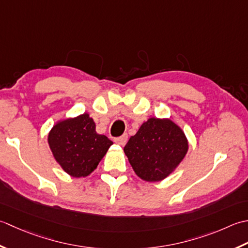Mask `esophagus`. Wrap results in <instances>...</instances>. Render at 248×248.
I'll use <instances>...</instances> for the list:
<instances>
[{
    "label": "esophagus",
    "mask_w": 248,
    "mask_h": 248,
    "mask_svg": "<svg viewBox=\"0 0 248 248\" xmlns=\"http://www.w3.org/2000/svg\"><path fill=\"white\" fill-rule=\"evenodd\" d=\"M127 140H128L127 134H123L122 136H120V137L114 138V142H117L120 145H125L126 142H127Z\"/></svg>",
    "instance_id": "obj_1"
}]
</instances>
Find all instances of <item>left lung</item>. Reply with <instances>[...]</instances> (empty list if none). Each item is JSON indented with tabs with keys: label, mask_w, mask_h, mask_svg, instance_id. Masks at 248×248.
Instances as JSON below:
<instances>
[{
	"label": "left lung",
	"mask_w": 248,
	"mask_h": 248,
	"mask_svg": "<svg viewBox=\"0 0 248 248\" xmlns=\"http://www.w3.org/2000/svg\"><path fill=\"white\" fill-rule=\"evenodd\" d=\"M188 142L171 120L151 118L131 136L124 152L139 178L157 182L167 178L187 153Z\"/></svg>",
	"instance_id": "8db88e82"
}]
</instances>
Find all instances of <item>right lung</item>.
<instances>
[{
    "label": "right lung",
    "mask_w": 248,
    "mask_h": 248,
    "mask_svg": "<svg viewBox=\"0 0 248 248\" xmlns=\"http://www.w3.org/2000/svg\"><path fill=\"white\" fill-rule=\"evenodd\" d=\"M48 142L55 160L74 178L92 173L113 142L95 130L88 113L53 126Z\"/></svg>",
    "instance_id": "1"
}]
</instances>
